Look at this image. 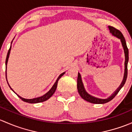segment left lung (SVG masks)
Instances as JSON below:
<instances>
[{"label": "left lung", "instance_id": "8db88e82", "mask_svg": "<svg viewBox=\"0 0 132 132\" xmlns=\"http://www.w3.org/2000/svg\"><path fill=\"white\" fill-rule=\"evenodd\" d=\"M109 28L110 32L112 34V36L116 37L117 38L119 39L121 42L122 46H123V49H124V52H125V74H124V77H123V81H122L121 84L120 85V86L118 87V89L114 92V93H112L109 97H108L107 98L105 99H102V98H99L95 97L90 95L89 94H88V93L86 92L85 89V87H84L83 84H82V80H81V77L79 73L78 72V76H77V90H78L80 96L82 97V98H83L84 100H85L87 102H89L92 103V104H105V103L111 101V100L114 98L116 96V95L118 93V92H119L121 88L124 86L125 83L126 81H127V74H128V49L127 43H126L125 39L124 36H123L121 32L119 30H118V29L115 28L114 27H111V26H109Z\"/></svg>", "mask_w": 132, "mask_h": 132}]
</instances>
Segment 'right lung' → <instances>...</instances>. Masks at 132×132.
Instances as JSON below:
<instances>
[{"mask_svg": "<svg viewBox=\"0 0 132 132\" xmlns=\"http://www.w3.org/2000/svg\"><path fill=\"white\" fill-rule=\"evenodd\" d=\"M12 42H13V41H12ZM12 42H11V44H12ZM11 45L10 48H9V51H8L7 55V57H6V60H5V69H7V64L8 59H9V54H10V52H11ZM64 74H65V72H63V73H62V74H61L59 76H58V78H57L56 82H55V84H54L53 86H52V88H51V89H50V91H49V92H47V93H46V94H44V95H43V96H39V97H37V98H34L27 99V98H24L21 97V96H20V95H18L17 93H16V92H14V91L13 90V89H12L11 88V86H9V83H8L7 80L6 70H5V77H6L7 82L8 85H9V86L10 87L11 89L12 90H13V92H14V93H15L18 96L19 98H21V100H23V101L25 102H27V103H30V104H36V103L43 102H44V101H46V100H48V99L50 98L51 97V96H52L54 94V93H55V91H56V88H57V85H58V80L60 79V77H62V76H63Z\"/></svg>", "mask_w": 132, "mask_h": 132, "instance_id": "right-lung-1", "label": "right lung"}]
</instances>
